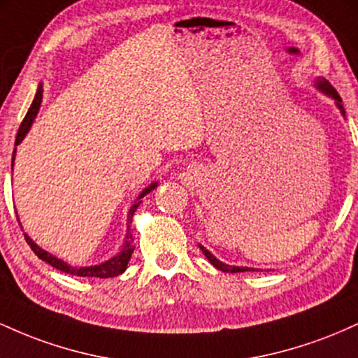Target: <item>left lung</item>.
Here are the masks:
<instances>
[{
    "label": "left lung",
    "mask_w": 358,
    "mask_h": 358,
    "mask_svg": "<svg viewBox=\"0 0 358 358\" xmlns=\"http://www.w3.org/2000/svg\"><path fill=\"white\" fill-rule=\"evenodd\" d=\"M315 87L318 89V90H322L323 94H327V96L331 97V99H335L336 108H338L340 113H342L343 116H345V109H343V106H342V97L338 96V92H336L335 87L330 84V82H328L327 79H322V77H318V79L315 80ZM200 249H202V252L205 254V257H207L208 261L212 262L213 268L224 271V273H245V271H254V268H245V266H229V264H225V262L219 261V259L213 256L212 252H208L207 249L202 248V245H200Z\"/></svg>",
    "instance_id": "1"
}]
</instances>
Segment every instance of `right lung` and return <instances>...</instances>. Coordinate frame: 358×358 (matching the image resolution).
I'll return each instance as SVG.
<instances>
[{"instance_id": "right-lung-1", "label": "right lung", "mask_w": 358, "mask_h": 358, "mask_svg": "<svg viewBox=\"0 0 358 358\" xmlns=\"http://www.w3.org/2000/svg\"><path fill=\"white\" fill-rule=\"evenodd\" d=\"M42 97H43V87L42 84L38 85V90H36L35 94V99L31 102L30 109H28L27 116H24L22 126H20L18 129V134H16V141H15V146H18L20 143L23 141V138L27 136V133L30 131L31 124H34L36 114H38V109H40V104H42ZM15 153H16V148L13 151V162H15ZM158 187V183H151L150 187H146L145 190L139 193V196L136 200H134V203L131 205L129 208V213H127V224H131L133 222V215L134 212H136V208L139 207V203H141V199L145 195H148L151 190H155V188ZM24 239H27L28 245H30L31 250L38 256L42 261L48 262V264L53 266L55 269L62 271V273H67V274H72V276H80V278H114V276H119V274H122L127 268V262H129L131 259V254H133L134 250V244H133V236H131L129 232V225H127V231H126V241H124V245H122L121 250L116 254L114 257L108 259V261L101 262V264H96V266H85V268H73V266L67 264V262H64L62 259L52 256L50 252H47V250H43L40 245H36L34 241L30 239V237L24 234Z\"/></svg>"}]
</instances>
